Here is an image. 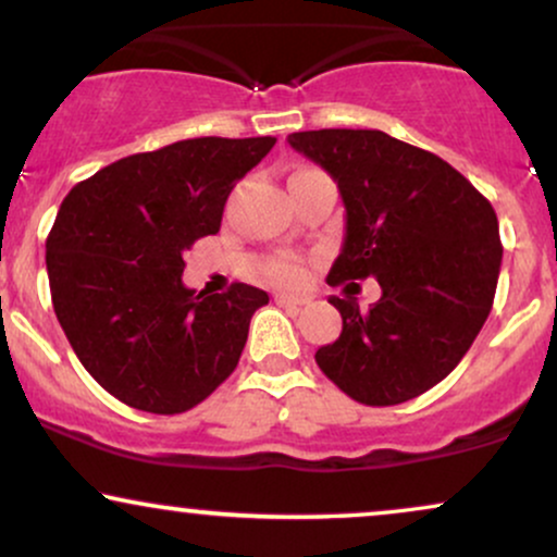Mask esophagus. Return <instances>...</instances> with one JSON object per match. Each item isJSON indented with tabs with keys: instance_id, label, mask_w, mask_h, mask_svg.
Segmentation results:
<instances>
[{
	"instance_id": "esophagus-1",
	"label": "esophagus",
	"mask_w": 557,
	"mask_h": 557,
	"mask_svg": "<svg viewBox=\"0 0 557 557\" xmlns=\"http://www.w3.org/2000/svg\"><path fill=\"white\" fill-rule=\"evenodd\" d=\"M274 300H277V304H283V306H304L306 304L304 296H293V293H277Z\"/></svg>"
}]
</instances>
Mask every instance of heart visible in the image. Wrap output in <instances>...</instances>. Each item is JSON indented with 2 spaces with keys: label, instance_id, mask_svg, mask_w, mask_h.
<instances>
[{
  "label": "heart",
  "instance_id": "heart-1",
  "mask_svg": "<svg viewBox=\"0 0 557 557\" xmlns=\"http://www.w3.org/2000/svg\"><path fill=\"white\" fill-rule=\"evenodd\" d=\"M308 274V264L296 253H280L267 261V277L283 285H300Z\"/></svg>",
  "mask_w": 557,
  "mask_h": 557
}]
</instances>
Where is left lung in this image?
Instances as JSON below:
<instances>
[{
	"label": "left lung",
	"mask_w": 557,
	"mask_h": 557,
	"mask_svg": "<svg viewBox=\"0 0 557 557\" xmlns=\"http://www.w3.org/2000/svg\"><path fill=\"white\" fill-rule=\"evenodd\" d=\"M287 143L343 194L345 244L326 283L381 285L368 311L330 298L343 334L319 347V368L360 405L420 397L459 366L493 308L504 257L493 205L446 160L386 132H296Z\"/></svg>",
	"instance_id": "obj_1"
}]
</instances>
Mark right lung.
I'll return each instance as SVG.
<instances>
[{"mask_svg":"<svg viewBox=\"0 0 557 557\" xmlns=\"http://www.w3.org/2000/svg\"><path fill=\"white\" fill-rule=\"evenodd\" d=\"M274 137H197L106 165L64 197L46 238L53 311L85 371L134 410L178 414L236 371L270 296L194 293L184 251L214 236L227 197Z\"/></svg>","mask_w":557,"mask_h":557,"instance_id":"1","label":"right lung"}]
</instances>
